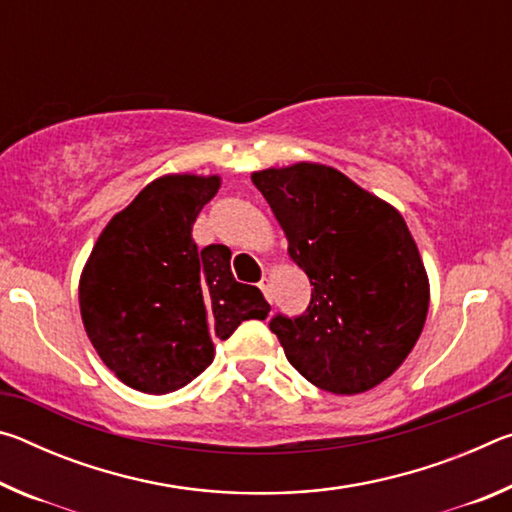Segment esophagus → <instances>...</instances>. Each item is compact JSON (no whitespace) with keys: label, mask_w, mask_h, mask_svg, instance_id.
I'll use <instances>...</instances> for the list:
<instances>
[{"label":"esophagus","mask_w":512,"mask_h":512,"mask_svg":"<svg viewBox=\"0 0 512 512\" xmlns=\"http://www.w3.org/2000/svg\"><path fill=\"white\" fill-rule=\"evenodd\" d=\"M259 289H262L264 291V296H266V300L268 302H271V291H273V280H271V275H264L262 277V282H259Z\"/></svg>","instance_id":"34e87169"}]
</instances>
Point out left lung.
I'll use <instances>...</instances> for the list:
<instances>
[{"mask_svg":"<svg viewBox=\"0 0 512 512\" xmlns=\"http://www.w3.org/2000/svg\"><path fill=\"white\" fill-rule=\"evenodd\" d=\"M307 273L311 302L271 332L293 368L334 395L388 379L418 343L429 275L404 216L339 169L296 162L250 173Z\"/></svg>","mask_w":512,"mask_h":512,"instance_id":"left-lung-1","label":"left lung"}]
</instances>
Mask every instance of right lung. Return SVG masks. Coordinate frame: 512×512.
Segmentation results:
<instances>
[{"instance_id":"right-lung-1","label":"right lung","mask_w":512,"mask_h":512,"mask_svg":"<svg viewBox=\"0 0 512 512\" xmlns=\"http://www.w3.org/2000/svg\"><path fill=\"white\" fill-rule=\"evenodd\" d=\"M221 176L167 173L117 212L79 280L83 327L101 361L140 393L164 395L210 366L214 341L264 320L262 291L230 271V248L198 250L192 225Z\"/></svg>"}]
</instances>
